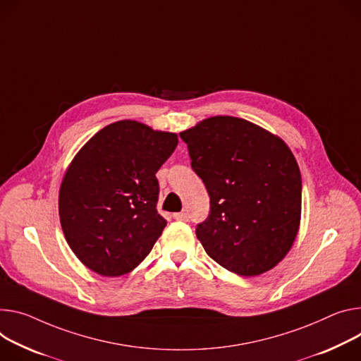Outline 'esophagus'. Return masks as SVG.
I'll list each match as a JSON object with an SVG mask.
<instances>
[{
  "label": "esophagus",
  "instance_id": "34e87169",
  "mask_svg": "<svg viewBox=\"0 0 361 361\" xmlns=\"http://www.w3.org/2000/svg\"><path fill=\"white\" fill-rule=\"evenodd\" d=\"M174 219L178 220V221H187L188 220V216L185 212H181V213H176L174 214Z\"/></svg>",
  "mask_w": 361,
  "mask_h": 361
}]
</instances>
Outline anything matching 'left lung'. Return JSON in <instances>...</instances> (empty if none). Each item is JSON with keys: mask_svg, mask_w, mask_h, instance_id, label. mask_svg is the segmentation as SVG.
Masks as SVG:
<instances>
[{"mask_svg": "<svg viewBox=\"0 0 361 361\" xmlns=\"http://www.w3.org/2000/svg\"><path fill=\"white\" fill-rule=\"evenodd\" d=\"M180 137L210 195V214L195 228L207 255L242 276L276 267L301 221V171L289 147L235 116L203 119Z\"/></svg>", "mask_w": 361, "mask_h": 361, "instance_id": "1", "label": "left lung"}]
</instances>
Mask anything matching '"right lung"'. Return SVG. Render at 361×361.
<instances>
[{"label": "right lung", "instance_id": "add662e5", "mask_svg": "<svg viewBox=\"0 0 361 361\" xmlns=\"http://www.w3.org/2000/svg\"><path fill=\"white\" fill-rule=\"evenodd\" d=\"M178 137L138 121H118L75 155L59 191L64 238L102 276H121L148 256L167 221L157 212V171Z\"/></svg>", "mask_w": 361, "mask_h": 361}]
</instances>
